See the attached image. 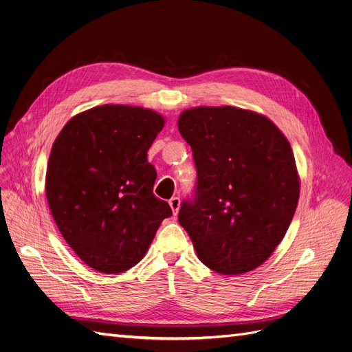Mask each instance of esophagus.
Listing matches in <instances>:
<instances>
[{
	"mask_svg": "<svg viewBox=\"0 0 352 352\" xmlns=\"http://www.w3.org/2000/svg\"><path fill=\"white\" fill-rule=\"evenodd\" d=\"M168 204H170V208H172V211H173V214L176 216L177 211H179V207H180V198L179 197L170 198L168 199Z\"/></svg>",
	"mask_w": 352,
	"mask_h": 352,
	"instance_id": "1",
	"label": "esophagus"
}]
</instances>
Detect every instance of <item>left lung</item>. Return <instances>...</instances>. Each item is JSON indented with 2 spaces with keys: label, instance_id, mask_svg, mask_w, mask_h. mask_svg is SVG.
I'll return each instance as SVG.
<instances>
[{
  "label": "left lung",
  "instance_id": "obj_1",
  "mask_svg": "<svg viewBox=\"0 0 352 352\" xmlns=\"http://www.w3.org/2000/svg\"><path fill=\"white\" fill-rule=\"evenodd\" d=\"M177 127L197 167L180 226L208 269L254 270L283 239L300 198L289 142L267 117L230 105L185 110Z\"/></svg>",
  "mask_w": 352,
  "mask_h": 352
}]
</instances>
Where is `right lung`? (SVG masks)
Listing matches in <instances>:
<instances>
[{
    "mask_svg": "<svg viewBox=\"0 0 352 352\" xmlns=\"http://www.w3.org/2000/svg\"><path fill=\"white\" fill-rule=\"evenodd\" d=\"M163 126L153 110L107 104L72 117L52 144L45 177L51 214L97 272L133 267L172 216L153 192L157 172L146 160Z\"/></svg>",
    "mask_w": 352,
    "mask_h": 352,
    "instance_id": "obj_1",
    "label": "right lung"
}]
</instances>
